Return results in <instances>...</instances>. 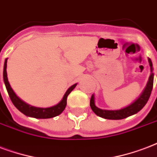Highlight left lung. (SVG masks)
Here are the masks:
<instances>
[{
  "label": "left lung",
  "mask_w": 157,
  "mask_h": 157,
  "mask_svg": "<svg viewBox=\"0 0 157 157\" xmlns=\"http://www.w3.org/2000/svg\"><path fill=\"white\" fill-rule=\"evenodd\" d=\"M148 63L150 65L151 75L148 79L147 83L145 89L143 90L142 94H140L139 97L137 100H135L131 105H128L127 107H124L121 109L117 110H107V109H101L95 105L94 101V95L92 94L90 105V108L96 115L100 116L101 118L105 119H112V120H118V119H123V118H128L129 116L133 115L137 112H139L142 108L144 107L146 104L147 103L149 98H150L151 93L152 90L153 81H154V73H153V67L151 60L148 58Z\"/></svg>",
  "instance_id": "1"
}]
</instances>
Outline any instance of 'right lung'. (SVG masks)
<instances>
[{
	"label": "right lung",
	"mask_w": 157,
	"mask_h": 157,
	"mask_svg": "<svg viewBox=\"0 0 157 157\" xmlns=\"http://www.w3.org/2000/svg\"><path fill=\"white\" fill-rule=\"evenodd\" d=\"M7 59L5 60L4 63V70H3V79H4V83L6 87L7 92L9 94L10 98L11 100L13 105H15L17 109L24 113L25 115L28 117H33L35 118H50L56 117L63 113V111L65 109L66 105H67V99L68 94L73 90V89L76 86L77 83L74 84L71 86L69 87V89L67 90V92L64 94V96L62 99L57 105L52 106L49 108H39L34 107L32 105H29L25 101H23L21 99L18 97L15 91L12 90L10 85L8 78H7V72H6V67H7Z\"/></svg>",
	"instance_id": "obj_1"
}]
</instances>
